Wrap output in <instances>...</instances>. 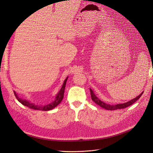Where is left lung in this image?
Returning a JSON list of instances; mask_svg holds the SVG:
<instances>
[{
    "instance_id": "obj_1",
    "label": "left lung",
    "mask_w": 153,
    "mask_h": 153,
    "mask_svg": "<svg viewBox=\"0 0 153 153\" xmlns=\"http://www.w3.org/2000/svg\"><path fill=\"white\" fill-rule=\"evenodd\" d=\"M90 91L91 100H92L95 103H96L97 105H99V106H100L103 108H105L106 110H110V111H114V110H116V109L124 108H126L127 107H129V106L132 105L134 102H136L139 99V98L141 97V95L143 94V92H142L139 95H138L137 97H136L135 99H133L132 100H131L129 102L124 103H119V104H116V105H114L107 104V103L100 100L99 99V98H98L95 95V94L94 93V91H92V90H91V88H90Z\"/></svg>"
}]
</instances>
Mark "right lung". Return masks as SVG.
Returning a JSON list of instances; mask_svg holds the SVG:
<instances>
[{"label": "right lung", "instance_id": "right-lung-1", "mask_svg": "<svg viewBox=\"0 0 153 153\" xmlns=\"http://www.w3.org/2000/svg\"><path fill=\"white\" fill-rule=\"evenodd\" d=\"M68 77H67L65 80L64 83L62 85V88H61V90L59 91L58 94L56 95L54 100L53 102H51V103H50V104H48V105H44V106L36 105L34 103H30L28 100L21 99V98H19V97L17 96V95L15 91H14V95L16 97V99H17L18 101L21 102L22 105H25L26 107H28L30 108H32V109H34V110H39V111H50V110H51V109L54 108V107H56L58 104H59L60 102H62V100H63V97H64L65 88L66 83V81H67V79H68Z\"/></svg>", "mask_w": 153, "mask_h": 153}]
</instances>
